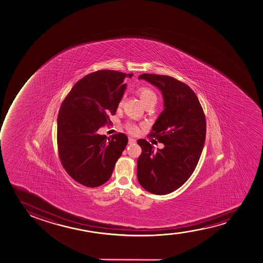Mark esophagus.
<instances>
[{"mask_svg": "<svg viewBox=\"0 0 263 263\" xmlns=\"http://www.w3.org/2000/svg\"><path fill=\"white\" fill-rule=\"evenodd\" d=\"M136 142V139L131 138V137H129V138H128V143H129V144H135Z\"/></svg>", "mask_w": 263, "mask_h": 263, "instance_id": "1", "label": "esophagus"}]
</instances>
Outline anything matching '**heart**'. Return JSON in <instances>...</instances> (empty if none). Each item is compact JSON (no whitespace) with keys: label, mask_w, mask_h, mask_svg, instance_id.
I'll return each mask as SVG.
<instances>
[{"label":"heart","mask_w":263,"mask_h":263,"mask_svg":"<svg viewBox=\"0 0 263 263\" xmlns=\"http://www.w3.org/2000/svg\"><path fill=\"white\" fill-rule=\"evenodd\" d=\"M137 95H139V97L141 99V101H142V103L144 104V106L146 104H148V102H151V101H155V100L157 101V95L151 89L148 88V87H141V88H139L137 90ZM121 104H122V101H120L119 106H121ZM126 128H127V131L129 133L134 134V135L138 133V126L133 123V122H128L126 125Z\"/></svg>","instance_id":"1"}]
</instances>
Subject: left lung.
Returning <instances> with one entry per match:
<instances>
[{
    "instance_id": "1",
    "label": "left lung",
    "mask_w": 263,
    "mask_h": 263,
    "mask_svg": "<svg viewBox=\"0 0 263 263\" xmlns=\"http://www.w3.org/2000/svg\"><path fill=\"white\" fill-rule=\"evenodd\" d=\"M139 79L162 91L164 109L149 136L164 148L154 152L153 145L138 140L142 154L137 160V178L152 194H168L189 179L198 164L206 133L204 111L192 88L174 78L144 73Z\"/></svg>"
}]
</instances>
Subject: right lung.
<instances>
[{
  "label": "right lung",
  "instance_id": "right-lung-1",
  "mask_svg": "<svg viewBox=\"0 0 263 263\" xmlns=\"http://www.w3.org/2000/svg\"><path fill=\"white\" fill-rule=\"evenodd\" d=\"M133 74L102 70L79 80L65 97L58 116L57 141L65 172L86 187H98L112 176L127 144L125 134L106 138L98 130L115 115Z\"/></svg>",
  "mask_w": 263,
  "mask_h": 263
}]
</instances>
